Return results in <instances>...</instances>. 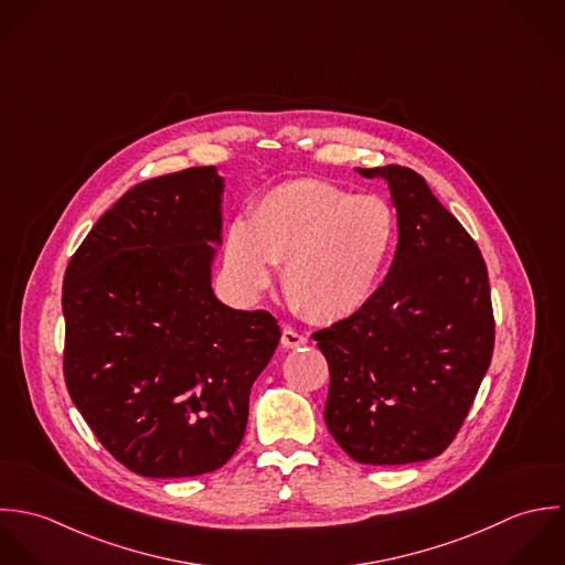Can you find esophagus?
Wrapping results in <instances>:
<instances>
[{
	"mask_svg": "<svg viewBox=\"0 0 565 565\" xmlns=\"http://www.w3.org/2000/svg\"><path fill=\"white\" fill-rule=\"evenodd\" d=\"M281 344H284L286 349H297V347H303V344H308V337L299 334V332H297V330H292V328H284V334H281Z\"/></svg>",
	"mask_w": 565,
	"mask_h": 565,
	"instance_id": "34e87169",
	"label": "esophagus"
}]
</instances>
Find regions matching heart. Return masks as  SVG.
I'll return each instance as SVG.
<instances>
[{"label":"heart","mask_w":565,"mask_h":565,"mask_svg":"<svg viewBox=\"0 0 565 565\" xmlns=\"http://www.w3.org/2000/svg\"><path fill=\"white\" fill-rule=\"evenodd\" d=\"M393 242L386 201L306 179L268 190L246 223L228 226L225 266L244 295H257L284 262L288 299L312 321H339L371 299Z\"/></svg>","instance_id":"1"}]
</instances>
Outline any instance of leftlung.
<instances>
[{
	"label": "left lung",
	"mask_w": 565,
	"mask_h": 565,
	"mask_svg": "<svg viewBox=\"0 0 565 565\" xmlns=\"http://www.w3.org/2000/svg\"><path fill=\"white\" fill-rule=\"evenodd\" d=\"M388 183L399 244L382 286L312 334L330 364L326 424L362 465L439 456L491 364L495 321L478 244L411 168H358Z\"/></svg>",
	"instance_id": "1"
}]
</instances>
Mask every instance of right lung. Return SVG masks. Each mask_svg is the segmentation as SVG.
Here are the masks:
<instances>
[{
    "label": "right lung",
    "mask_w": 565,
    "mask_h": 565,
    "mask_svg": "<svg viewBox=\"0 0 565 565\" xmlns=\"http://www.w3.org/2000/svg\"><path fill=\"white\" fill-rule=\"evenodd\" d=\"M223 188L214 166L137 183L65 270L70 397L115 460L146 478L225 465L281 339L270 312L226 308L212 290Z\"/></svg>",
    "instance_id": "1"
}]
</instances>
